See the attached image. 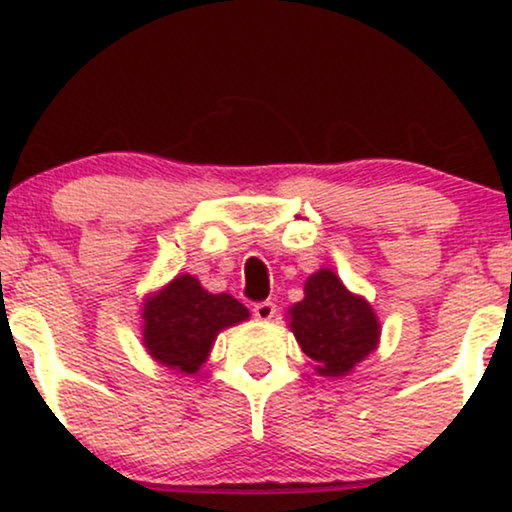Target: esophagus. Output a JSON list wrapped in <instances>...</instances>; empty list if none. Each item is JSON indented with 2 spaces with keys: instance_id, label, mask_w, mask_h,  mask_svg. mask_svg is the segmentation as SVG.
<instances>
[{
  "instance_id": "34e87169",
  "label": "esophagus",
  "mask_w": 512,
  "mask_h": 512,
  "mask_svg": "<svg viewBox=\"0 0 512 512\" xmlns=\"http://www.w3.org/2000/svg\"><path fill=\"white\" fill-rule=\"evenodd\" d=\"M277 314V305L272 300H261V303L254 305V317L261 321H268Z\"/></svg>"
}]
</instances>
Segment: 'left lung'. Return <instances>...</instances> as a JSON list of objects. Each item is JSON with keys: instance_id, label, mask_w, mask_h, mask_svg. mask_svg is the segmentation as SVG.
Masks as SVG:
<instances>
[{"instance_id": "left-lung-1", "label": "left lung", "mask_w": 512, "mask_h": 512, "mask_svg": "<svg viewBox=\"0 0 512 512\" xmlns=\"http://www.w3.org/2000/svg\"><path fill=\"white\" fill-rule=\"evenodd\" d=\"M289 314L300 349L324 377L349 373L380 340L373 307L352 296L331 270H319L307 279L305 298Z\"/></svg>"}]
</instances>
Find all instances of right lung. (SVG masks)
<instances>
[{"label": "right lung", "mask_w": 512, "mask_h": 512, "mask_svg": "<svg viewBox=\"0 0 512 512\" xmlns=\"http://www.w3.org/2000/svg\"><path fill=\"white\" fill-rule=\"evenodd\" d=\"M144 345L153 359L179 373H198L216 333L249 317L228 293H207L191 275L172 279L144 305Z\"/></svg>", "instance_id": "add662e5"}]
</instances>
